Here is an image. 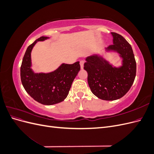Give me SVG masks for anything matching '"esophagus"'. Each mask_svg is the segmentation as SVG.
Here are the masks:
<instances>
[{
	"instance_id": "esophagus-1",
	"label": "esophagus",
	"mask_w": 154,
	"mask_h": 154,
	"mask_svg": "<svg viewBox=\"0 0 154 154\" xmlns=\"http://www.w3.org/2000/svg\"><path fill=\"white\" fill-rule=\"evenodd\" d=\"M80 64L81 69H83V64H84V60H80Z\"/></svg>"
}]
</instances>
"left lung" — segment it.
<instances>
[{"instance_id":"1","label":"left lung","mask_w":154,"mask_h":154,"mask_svg":"<svg viewBox=\"0 0 154 154\" xmlns=\"http://www.w3.org/2000/svg\"><path fill=\"white\" fill-rule=\"evenodd\" d=\"M113 44L107 51H116L123 58V66L114 67L101 57L92 55L86 58L84 69L92 92L98 98L112 101L121 98L130 90L136 74V62L131 45L123 37L114 32Z\"/></svg>"}]
</instances>
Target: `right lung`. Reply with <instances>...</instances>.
I'll use <instances>...</instances> for the list:
<instances>
[{
  "label": "right lung",
  "mask_w": 154,
  "mask_h": 154,
  "mask_svg": "<svg viewBox=\"0 0 154 154\" xmlns=\"http://www.w3.org/2000/svg\"><path fill=\"white\" fill-rule=\"evenodd\" d=\"M48 37L41 36L27 48L20 67L22 85L31 97L46 105L57 104L66 98L74 79L80 70L79 62L73 64L63 63L56 71L35 74L31 69V52L35 44Z\"/></svg>",
  "instance_id": "add662e5"
}]
</instances>
